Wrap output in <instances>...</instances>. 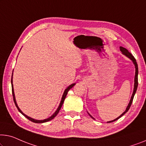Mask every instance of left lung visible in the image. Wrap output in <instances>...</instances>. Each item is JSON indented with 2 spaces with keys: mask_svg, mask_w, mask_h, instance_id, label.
I'll list each match as a JSON object with an SVG mask.
<instances>
[{
  "mask_svg": "<svg viewBox=\"0 0 146 146\" xmlns=\"http://www.w3.org/2000/svg\"><path fill=\"white\" fill-rule=\"evenodd\" d=\"M120 50L121 51L122 54H123V55H125L126 57H127L128 58H129V59L132 61V62H133V64L134 65V66H135V77H134V90H133V92H132V96L131 98H130V102L129 104H128L127 107V108H126V110L125 111H124L123 113H122L120 116H119L117 118H116L115 119H114V120L113 121H108L107 123H111V122H113V121H117V119H119L120 117H121L122 116H123V115H125L126 113H127L128 111H129V110L130 109V106H131V104L132 103V100H133V98H134V95H135L136 94V90H137V88H138V64H137L136 63V60L135 58H134V57L130 53V52L128 51V50H127L126 48H125L122 47V46H120ZM87 113H88V114L90 115L91 118H92L93 119H95L94 117H93L92 115H90V114L87 111Z\"/></svg>",
  "mask_w": 146,
  "mask_h": 146,
  "instance_id": "obj_1",
  "label": "left lung"
}]
</instances>
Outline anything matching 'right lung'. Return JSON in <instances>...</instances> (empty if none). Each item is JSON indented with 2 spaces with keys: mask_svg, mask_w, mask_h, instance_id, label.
<instances>
[{
  "mask_svg": "<svg viewBox=\"0 0 146 146\" xmlns=\"http://www.w3.org/2000/svg\"><path fill=\"white\" fill-rule=\"evenodd\" d=\"M12 77H13V73H12V80H11V84H12V95H13V98H14V102L15 103V105H16V108H17V110H18V111L19 112L21 113V114H22L23 116H25L26 118L29 119V121H31L32 122H33V123H46V122H48V121H51L52 119H53L54 117H55L56 115H58V113H59L60 110L61 108H62V106L63 105V104H64V102L65 100V98H66V96H67V92H68V91L70 90V89L71 88H73V87L75 85L76 83H73V84H71L69 85L67 88L66 89V90H64V94H63L62 95V100H61V102H60V104L59 106H58V108L57 110H56V111L54 113L53 115H52L50 117H48V118L47 119H43V120H36V119H33L31 118V117H30L29 116H27V115H26L25 113H23L22 112V111H21L20 109H19V108L18 107V106H17V102H16V98H15V94H14V86H13V81H12Z\"/></svg>",
  "mask_w": 146,
  "mask_h": 146,
  "instance_id": "add662e5",
  "label": "right lung"
}]
</instances>
